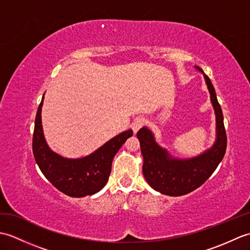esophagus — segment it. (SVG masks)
<instances>
[{"instance_id":"34e87169","label":"esophagus","mask_w":250,"mask_h":250,"mask_svg":"<svg viewBox=\"0 0 250 250\" xmlns=\"http://www.w3.org/2000/svg\"><path fill=\"white\" fill-rule=\"evenodd\" d=\"M146 122L147 120L144 118V117H139V118H136L133 121V124H132V129H133L134 133H136V132L139 131L143 125H145Z\"/></svg>"}]
</instances>
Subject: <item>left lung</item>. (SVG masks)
I'll use <instances>...</instances> for the list:
<instances>
[{"instance_id": "left-lung-1", "label": "left lung", "mask_w": 250, "mask_h": 250, "mask_svg": "<svg viewBox=\"0 0 250 250\" xmlns=\"http://www.w3.org/2000/svg\"><path fill=\"white\" fill-rule=\"evenodd\" d=\"M196 68L202 72L200 67ZM204 77L210 93V101L215 108L217 122V140L210 149L199 157L188 160L172 159L155 142L150 130L144 126L136 134L140 140L142 155L144 158L143 174L150 187L162 194L179 196L199 188L210 177L225 157L227 134L224 115L217 100L213 83L205 74Z\"/></svg>"}]
</instances>
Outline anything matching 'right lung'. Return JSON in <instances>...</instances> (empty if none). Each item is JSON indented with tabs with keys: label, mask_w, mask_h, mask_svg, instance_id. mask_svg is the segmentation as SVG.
<instances>
[{
	"label": "right lung",
	"mask_w": 250,
	"mask_h": 250,
	"mask_svg": "<svg viewBox=\"0 0 250 250\" xmlns=\"http://www.w3.org/2000/svg\"><path fill=\"white\" fill-rule=\"evenodd\" d=\"M43 100L44 97L37 108L32 141L37 166L58 190L68 196L83 198L99 192L107 183L115 155L126 139L133 135V131L122 132L84 158H63L51 151L46 144L41 118Z\"/></svg>",
	"instance_id": "add662e5"
}]
</instances>
